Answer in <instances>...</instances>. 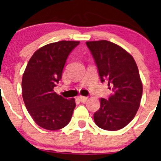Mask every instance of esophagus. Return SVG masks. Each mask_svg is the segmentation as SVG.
Segmentation results:
<instances>
[{
    "label": "esophagus",
    "instance_id": "esophagus-1",
    "mask_svg": "<svg viewBox=\"0 0 161 161\" xmlns=\"http://www.w3.org/2000/svg\"><path fill=\"white\" fill-rule=\"evenodd\" d=\"M79 100L81 102V103H85L87 99H88V97H82V96H79L78 97Z\"/></svg>",
    "mask_w": 161,
    "mask_h": 161
}]
</instances>
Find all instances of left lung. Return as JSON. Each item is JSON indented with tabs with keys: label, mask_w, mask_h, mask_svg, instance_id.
I'll return each instance as SVG.
<instances>
[{
	"label": "left lung",
	"mask_w": 161,
	"mask_h": 161,
	"mask_svg": "<svg viewBox=\"0 0 161 161\" xmlns=\"http://www.w3.org/2000/svg\"><path fill=\"white\" fill-rule=\"evenodd\" d=\"M86 44L101 82L107 81L112 91L108 99H100V108L93 114L96 125L108 131L123 129L135 117L143 94L137 64L123 48L108 41L87 42Z\"/></svg>",
	"instance_id": "left-lung-1"
}]
</instances>
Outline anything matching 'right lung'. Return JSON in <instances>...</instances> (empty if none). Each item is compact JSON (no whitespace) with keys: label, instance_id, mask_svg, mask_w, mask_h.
<instances>
[{"label":"right lung","instance_id":"obj_1","mask_svg":"<svg viewBox=\"0 0 161 161\" xmlns=\"http://www.w3.org/2000/svg\"><path fill=\"white\" fill-rule=\"evenodd\" d=\"M79 42L61 41L34 53L22 78V96L28 112L44 129L55 131L70 121L76 103L54 92L61 80L68 57Z\"/></svg>","mask_w":161,"mask_h":161}]
</instances>
